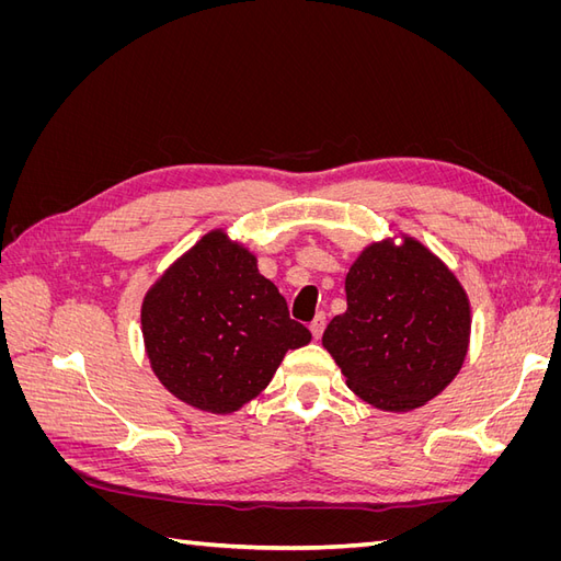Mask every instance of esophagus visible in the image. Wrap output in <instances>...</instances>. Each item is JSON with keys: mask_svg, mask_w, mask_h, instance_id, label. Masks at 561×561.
Segmentation results:
<instances>
[{"mask_svg": "<svg viewBox=\"0 0 561 561\" xmlns=\"http://www.w3.org/2000/svg\"><path fill=\"white\" fill-rule=\"evenodd\" d=\"M309 330H311L313 339H320L322 330H325V313H316V318L311 320V325H309Z\"/></svg>", "mask_w": 561, "mask_h": 561, "instance_id": "1", "label": "esophagus"}]
</instances>
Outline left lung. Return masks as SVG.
Listing matches in <instances>:
<instances>
[{
	"instance_id": "8db88e82",
	"label": "left lung",
	"mask_w": 561,
	"mask_h": 561,
	"mask_svg": "<svg viewBox=\"0 0 561 561\" xmlns=\"http://www.w3.org/2000/svg\"><path fill=\"white\" fill-rule=\"evenodd\" d=\"M346 313L322 346L346 386L383 412H410L451 383L470 342V301L447 264L412 236L369 243L346 274Z\"/></svg>"
}]
</instances>
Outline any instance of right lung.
Returning <instances> with one entry per match:
<instances>
[{
  "instance_id": "1",
  "label": "right lung",
  "mask_w": 561,
  "mask_h": 561,
  "mask_svg": "<svg viewBox=\"0 0 561 561\" xmlns=\"http://www.w3.org/2000/svg\"><path fill=\"white\" fill-rule=\"evenodd\" d=\"M142 336L151 369L171 393L210 414L257 398L287 351L311 332L290 318L257 257L215 229L149 287Z\"/></svg>"
}]
</instances>
